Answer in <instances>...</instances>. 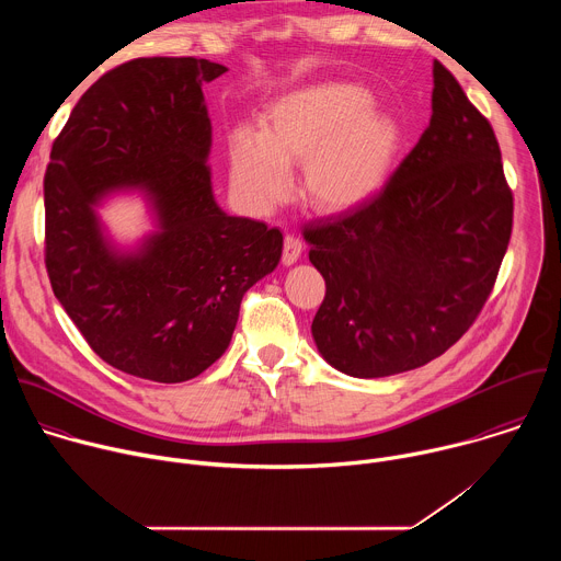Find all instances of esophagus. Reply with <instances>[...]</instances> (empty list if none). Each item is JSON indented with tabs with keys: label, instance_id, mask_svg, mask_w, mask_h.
I'll list each match as a JSON object with an SVG mask.
<instances>
[{
	"label": "esophagus",
	"instance_id": "esophagus-1",
	"mask_svg": "<svg viewBox=\"0 0 561 561\" xmlns=\"http://www.w3.org/2000/svg\"><path fill=\"white\" fill-rule=\"evenodd\" d=\"M299 257H301V242H299V237H295V234H286V237H284V253H282V262H284L286 266H290V264H295Z\"/></svg>",
	"mask_w": 561,
	"mask_h": 561
}]
</instances>
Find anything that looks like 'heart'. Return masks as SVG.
<instances>
[{
  "label": "heart",
  "instance_id": "obj_1",
  "mask_svg": "<svg viewBox=\"0 0 561 561\" xmlns=\"http://www.w3.org/2000/svg\"><path fill=\"white\" fill-rule=\"evenodd\" d=\"M370 108L373 98L353 84H314L277 98L262 133L239 128L228 141L234 191L268 210L290 191L288 167L304 162V191L314 208L364 204L383 186L402 139L390 115Z\"/></svg>",
  "mask_w": 561,
  "mask_h": 561
}]
</instances>
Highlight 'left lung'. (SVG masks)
Instances as JSON below:
<instances>
[{
  "instance_id": "obj_1",
  "label": "left lung",
  "mask_w": 561,
  "mask_h": 561,
  "mask_svg": "<svg viewBox=\"0 0 561 561\" xmlns=\"http://www.w3.org/2000/svg\"><path fill=\"white\" fill-rule=\"evenodd\" d=\"M513 230V191L491 122L433 64V115L386 186L304 226L327 295L312 319L322 357L386 377L446 353L493 293Z\"/></svg>"
}]
</instances>
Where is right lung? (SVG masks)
Here are the masks:
<instances>
[{
  "label": "right lung",
  "instance_id": "1",
  "mask_svg": "<svg viewBox=\"0 0 561 561\" xmlns=\"http://www.w3.org/2000/svg\"><path fill=\"white\" fill-rule=\"evenodd\" d=\"M228 68L195 57H139L82 95L44 175V262L55 297L89 346L128 375L178 383L230 344L244 293L273 273L284 237L226 215L210 188L202 84ZM144 187L160 230L115 254L92 206Z\"/></svg>",
  "mask_w": 561,
  "mask_h": 561
}]
</instances>
